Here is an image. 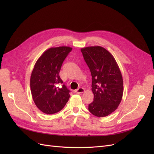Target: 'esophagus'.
<instances>
[{"instance_id": "1", "label": "esophagus", "mask_w": 154, "mask_h": 154, "mask_svg": "<svg viewBox=\"0 0 154 154\" xmlns=\"http://www.w3.org/2000/svg\"><path fill=\"white\" fill-rule=\"evenodd\" d=\"M84 91H85L84 88H82V87H80V88H78V89H76L74 92H75L76 93H77V94H82V93H83Z\"/></svg>"}]
</instances>
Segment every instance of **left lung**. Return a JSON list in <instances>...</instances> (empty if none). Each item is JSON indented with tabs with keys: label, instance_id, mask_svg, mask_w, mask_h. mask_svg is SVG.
<instances>
[{
	"label": "left lung",
	"instance_id": "left-lung-1",
	"mask_svg": "<svg viewBox=\"0 0 154 154\" xmlns=\"http://www.w3.org/2000/svg\"><path fill=\"white\" fill-rule=\"evenodd\" d=\"M92 76L94 101L88 110L97 117L109 116L117 109L122 100L123 81L118 65L112 54L101 46L82 48Z\"/></svg>",
	"mask_w": 154,
	"mask_h": 154
}]
</instances>
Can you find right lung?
<instances>
[{"instance_id":"obj_1","label":"right lung","mask_w":154,"mask_h":154,"mask_svg":"<svg viewBox=\"0 0 154 154\" xmlns=\"http://www.w3.org/2000/svg\"><path fill=\"white\" fill-rule=\"evenodd\" d=\"M71 51L67 46L49 48L35 65L30 79L31 92L36 106L45 114L58 112L69 99L70 91L62 85L59 73Z\"/></svg>"}]
</instances>
